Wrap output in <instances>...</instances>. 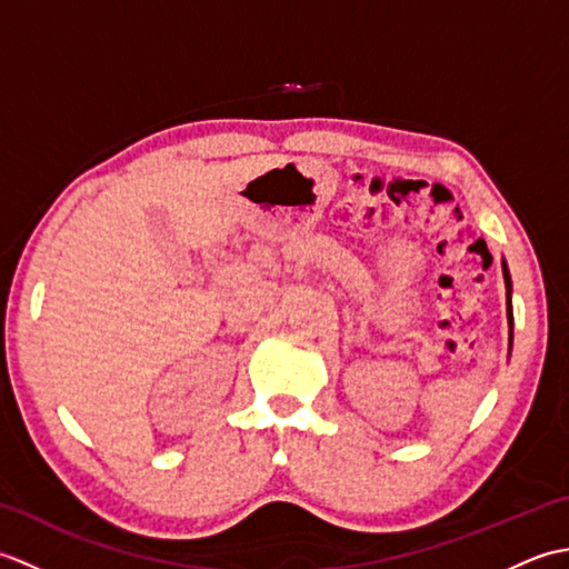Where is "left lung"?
I'll list each match as a JSON object with an SVG mask.
<instances>
[{
	"label": "left lung",
	"instance_id": "8db88e82",
	"mask_svg": "<svg viewBox=\"0 0 569 569\" xmlns=\"http://www.w3.org/2000/svg\"><path fill=\"white\" fill-rule=\"evenodd\" d=\"M501 266H503V283H506V312H509V322H511V312H513V306H511V276H509V266H506V261ZM511 335H513V330H511Z\"/></svg>",
	"mask_w": 569,
	"mask_h": 569
}]
</instances>
